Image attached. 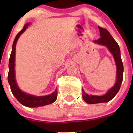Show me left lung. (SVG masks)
<instances>
[{
    "label": "left lung",
    "instance_id": "obj_1",
    "mask_svg": "<svg viewBox=\"0 0 133 133\" xmlns=\"http://www.w3.org/2000/svg\"><path fill=\"white\" fill-rule=\"evenodd\" d=\"M98 29L100 30V38L98 40H95L93 42L96 44L107 47L109 51L113 55L116 66V80L115 85L111 89H109L105 95L102 96L88 95L82 89L83 99L85 102L89 104L108 102L112 100L118 92L123 80L124 65L120 56V49L118 44L112 38L109 32L106 29H104L100 26H98Z\"/></svg>",
    "mask_w": 133,
    "mask_h": 133
}]
</instances>
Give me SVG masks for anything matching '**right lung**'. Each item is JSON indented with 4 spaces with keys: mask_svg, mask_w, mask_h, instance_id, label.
I'll return each mask as SVG.
<instances>
[{
    "mask_svg": "<svg viewBox=\"0 0 133 133\" xmlns=\"http://www.w3.org/2000/svg\"><path fill=\"white\" fill-rule=\"evenodd\" d=\"M29 25V23L25 24L23 29L17 35L14 41H13V45H12V51L9 60V73L8 80L12 93L21 104L24 106L28 107V108H37V107L44 106V105H48V104H51L55 102L57 98V89H56L55 91L50 95H46V96H38L23 92L22 90H21L19 87L18 86V84H17L15 79V70L16 44H17V42L20 36L25 31Z\"/></svg>",
    "mask_w": 133,
    "mask_h": 133,
    "instance_id": "obj_1",
    "label": "right lung"
}]
</instances>
